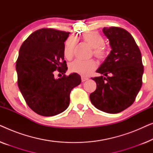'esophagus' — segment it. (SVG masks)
<instances>
[{"label": "esophagus", "instance_id": "34e87169", "mask_svg": "<svg viewBox=\"0 0 153 153\" xmlns=\"http://www.w3.org/2000/svg\"><path fill=\"white\" fill-rule=\"evenodd\" d=\"M88 79V77H85V76H81V81H82V82H84V81H87Z\"/></svg>", "mask_w": 153, "mask_h": 153}]
</instances>
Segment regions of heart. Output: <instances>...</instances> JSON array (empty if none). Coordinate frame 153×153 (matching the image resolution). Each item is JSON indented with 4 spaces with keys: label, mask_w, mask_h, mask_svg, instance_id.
<instances>
[{
    "label": "heart",
    "mask_w": 153,
    "mask_h": 153,
    "mask_svg": "<svg viewBox=\"0 0 153 153\" xmlns=\"http://www.w3.org/2000/svg\"><path fill=\"white\" fill-rule=\"evenodd\" d=\"M83 42L93 48V54L99 59H104L107 56V51L104 47V39L101 35L95 31H91L82 35ZM77 40L74 37L67 39L64 47V56L67 59H71L74 55ZM97 64L95 60H75L69 64V70L82 76H88L95 70Z\"/></svg>",
    "instance_id": "heart-1"
}]
</instances>
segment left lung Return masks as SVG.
Wrapping results in <instances>:
<instances>
[{
	"label": "left lung",
	"instance_id": "obj_1",
	"mask_svg": "<svg viewBox=\"0 0 153 153\" xmlns=\"http://www.w3.org/2000/svg\"><path fill=\"white\" fill-rule=\"evenodd\" d=\"M111 51L92 78L97 88L90 95L92 104L108 114H118L134 103L142 85L143 65L134 39L125 29L104 28Z\"/></svg>",
	"mask_w": 153,
	"mask_h": 153
}]
</instances>
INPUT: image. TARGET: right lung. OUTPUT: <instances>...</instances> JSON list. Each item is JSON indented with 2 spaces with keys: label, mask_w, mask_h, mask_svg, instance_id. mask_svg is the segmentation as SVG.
<instances>
[{
  "label": "right lung",
  "mask_w": 153,
  "mask_h": 153,
  "mask_svg": "<svg viewBox=\"0 0 153 153\" xmlns=\"http://www.w3.org/2000/svg\"><path fill=\"white\" fill-rule=\"evenodd\" d=\"M70 33L42 28L35 31L22 44L16 60L18 86L29 107L43 116H53L65 111L72 88L81 82L80 75L72 73L61 78L54 71L65 74L64 42Z\"/></svg>",
  "instance_id": "add662e5"
}]
</instances>
